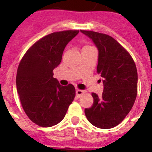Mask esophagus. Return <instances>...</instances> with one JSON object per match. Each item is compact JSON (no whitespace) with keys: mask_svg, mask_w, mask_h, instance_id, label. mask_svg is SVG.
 <instances>
[{"mask_svg":"<svg viewBox=\"0 0 152 152\" xmlns=\"http://www.w3.org/2000/svg\"><path fill=\"white\" fill-rule=\"evenodd\" d=\"M84 91H81V90H77L76 91V95H77V97H80V96H82V94H84Z\"/></svg>","mask_w":152,"mask_h":152,"instance_id":"1","label":"esophagus"}]
</instances>
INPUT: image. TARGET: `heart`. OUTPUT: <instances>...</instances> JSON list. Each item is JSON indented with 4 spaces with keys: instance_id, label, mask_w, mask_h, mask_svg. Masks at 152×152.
Segmentation results:
<instances>
[{
    "instance_id": "obj_1",
    "label": "heart",
    "mask_w": 152,
    "mask_h": 152,
    "mask_svg": "<svg viewBox=\"0 0 152 152\" xmlns=\"http://www.w3.org/2000/svg\"><path fill=\"white\" fill-rule=\"evenodd\" d=\"M86 46H88V45H86Z\"/></svg>"
}]
</instances>
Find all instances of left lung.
Wrapping results in <instances>:
<instances>
[{
	"mask_svg": "<svg viewBox=\"0 0 152 152\" xmlns=\"http://www.w3.org/2000/svg\"><path fill=\"white\" fill-rule=\"evenodd\" d=\"M80 32L97 47L96 72L104 84L101 96L91 94L94 103L91 108L85 109V116L97 128H113L128 115L136 99L138 74L135 61L112 36L90 30Z\"/></svg>",
	"mask_w": 152,
	"mask_h": 152,
	"instance_id": "8db88e82",
	"label": "left lung"
}]
</instances>
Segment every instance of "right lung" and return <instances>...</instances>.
I'll list each match as a JSON object with an SVG mask.
<instances>
[{
	"instance_id": "obj_1",
	"label": "right lung",
	"mask_w": 152,
	"mask_h": 152,
	"mask_svg": "<svg viewBox=\"0 0 152 152\" xmlns=\"http://www.w3.org/2000/svg\"><path fill=\"white\" fill-rule=\"evenodd\" d=\"M78 33L64 30L44 36L29 47L19 64L16 83L21 105L31 121L42 127L60 123L74 100L75 87L60 85L53 70Z\"/></svg>"
}]
</instances>
